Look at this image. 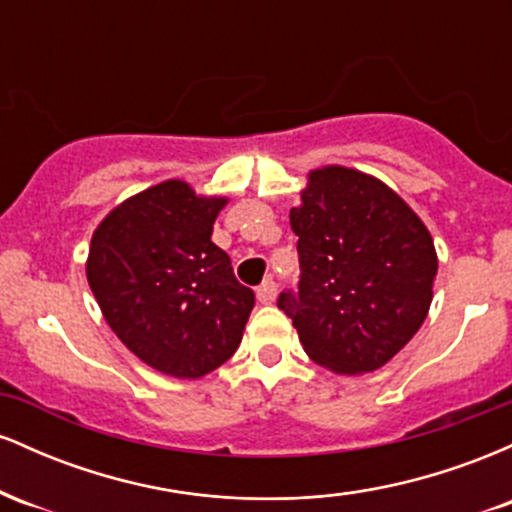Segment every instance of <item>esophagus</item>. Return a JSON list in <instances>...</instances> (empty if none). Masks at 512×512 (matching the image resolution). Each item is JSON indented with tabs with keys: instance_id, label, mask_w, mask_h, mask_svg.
Masks as SVG:
<instances>
[{
	"instance_id": "esophagus-1",
	"label": "esophagus",
	"mask_w": 512,
	"mask_h": 512,
	"mask_svg": "<svg viewBox=\"0 0 512 512\" xmlns=\"http://www.w3.org/2000/svg\"><path fill=\"white\" fill-rule=\"evenodd\" d=\"M274 298H276V284H274V281L272 279L262 281L260 289H257V301L269 305V303H274Z\"/></svg>"
}]
</instances>
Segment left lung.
<instances>
[{"label":"left lung","instance_id":"8db88e82","mask_svg":"<svg viewBox=\"0 0 512 512\" xmlns=\"http://www.w3.org/2000/svg\"><path fill=\"white\" fill-rule=\"evenodd\" d=\"M289 219L301 279L276 305L305 354L339 375L383 368L431 308L438 255L426 223L383 180L346 166L310 170Z\"/></svg>","mask_w":512,"mask_h":512}]
</instances>
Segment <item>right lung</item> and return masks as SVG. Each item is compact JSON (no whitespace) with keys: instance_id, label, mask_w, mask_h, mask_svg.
<instances>
[{"instance_id":"right-lung-1","label":"right lung","mask_w":512,"mask_h":512,"mask_svg":"<svg viewBox=\"0 0 512 512\" xmlns=\"http://www.w3.org/2000/svg\"><path fill=\"white\" fill-rule=\"evenodd\" d=\"M228 197L163 180L98 223L86 279L110 330L158 373L197 380L236 354L255 293L211 243Z\"/></svg>"}]
</instances>
